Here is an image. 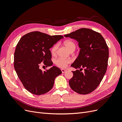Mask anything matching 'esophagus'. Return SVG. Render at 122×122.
<instances>
[{"label":"esophagus","instance_id":"esophagus-1","mask_svg":"<svg viewBox=\"0 0 122 122\" xmlns=\"http://www.w3.org/2000/svg\"><path fill=\"white\" fill-rule=\"evenodd\" d=\"M61 71L62 73H65L66 72V70L65 69H61Z\"/></svg>","mask_w":122,"mask_h":122}]
</instances>
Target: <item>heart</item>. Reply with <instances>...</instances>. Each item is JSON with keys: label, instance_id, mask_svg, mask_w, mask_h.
<instances>
[{"label": "heart", "instance_id": "b5f03b06", "mask_svg": "<svg viewBox=\"0 0 122 122\" xmlns=\"http://www.w3.org/2000/svg\"><path fill=\"white\" fill-rule=\"evenodd\" d=\"M65 46L69 50L70 52H73L76 48V45L75 42L72 41H67L64 43ZM58 48V45L55 44L51 49V53L53 55H55L57 53V51ZM71 62V60L70 59H63L61 58H59L55 60V63L56 65L59 67L62 68H64L66 67L67 65Z\"/></svg>", "mask_w": 122, "mask_h": 122}]
</instances>
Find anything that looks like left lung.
<instances>
[{
  "mask_svg": "<svg viewBox=\"0 0 122 122\" xmlns=\"http://www.w3.org/2000/svg\"><path fill=\"white\" fill-rule=\"evenodd\" d=\"M64 36L76 40L81 48L78 56L71 65L80 69L72 71L70 87L80 94L91 93L99 86L107 71L109 57L107 43L101 34L89 28H81ZM83 69L84 71L81 72Z\"/></svg>",
  "mask_w": 122,
  "mask_h": 122,
  "instance_id": "8db88e82",
  "label": "left lung"
}]
</instances>
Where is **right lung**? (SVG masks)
Listing matches in <instances>:
<instances>
[{
	"mask_svg": "<svg viewBox=\"0 0 122 122\" xmlns=\"http://www.w3.org/2000/svg\"><path fill=\"white\" fill-rule=\"evenodd\" d=\"M63 38L60 35H51L34 31L23 36L14 54V68L24 88L34 95L44 94L52 89L56 77L62 73L56 66L42 71L40 65H53L50 49Z\"/></svg>",
	"mask_w": 122,
	"mask_h": 122,
	"instance_id": "1",
	"label": "right lung"
}]
</instances>
